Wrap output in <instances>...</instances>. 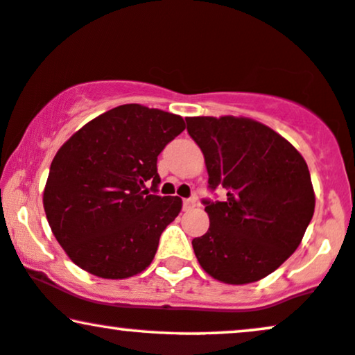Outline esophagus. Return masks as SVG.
I'll use <instances>...</instances> for the list:
<instances>
[{
	"label": "esophagus",
	"mask_w": 355,
	"mask_h": 355,
	"mask_svg": "<svg viewBox=\"0 0 355 355\" xmlns=\"http://www.w3.org/2000/svg\"><path fill=\"white\" fill-rule=\"evenodd\" d=\"M196 206V200L195 198H187L183 200V209L188 211V209H193Z\"/></svg>",
	"instance_id": "34e87169"
}]
</instances>
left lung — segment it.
Segmentation results:
<instances>
[{
  "label": "left lung",
  "mask_w": 355,
  "mask_h": 355,
  "mask_svg": "<svg viewBox=\"0 0 355 355\" xmlns=\"http://www.w3.org/2000/svg\"><path fill=\"white\" fill-rule=\"evenodd\" d=\"M205 155L211 190L209 230L191 241L203 270L223 284L245 285L277 270L297 250L315 213L308 165L268 125L236 116L187 119Z\"/></svg>",
  "instance_id": "left-lung-1"
}]
</instances>
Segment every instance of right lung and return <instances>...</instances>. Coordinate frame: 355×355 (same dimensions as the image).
<instances>
[{
  "mask_svg": "<svg viewBox=\"0 0 355 355\" xmlns=\"http://www.w3.org/2000/svg\"><path fill=\"white\" fill-rule=\"evenodd\" d=\"M183 129L182 116L132 103L92 119L58 149L42 201L71 262L111 280L150 266L182 200L146 183L157 191V157Z\"/></svg>",
  "mask_w": 355,
  "mask_h": 355,
  "instance_id": "obj_1",
  "label": "right lung"
}]
</instances>
